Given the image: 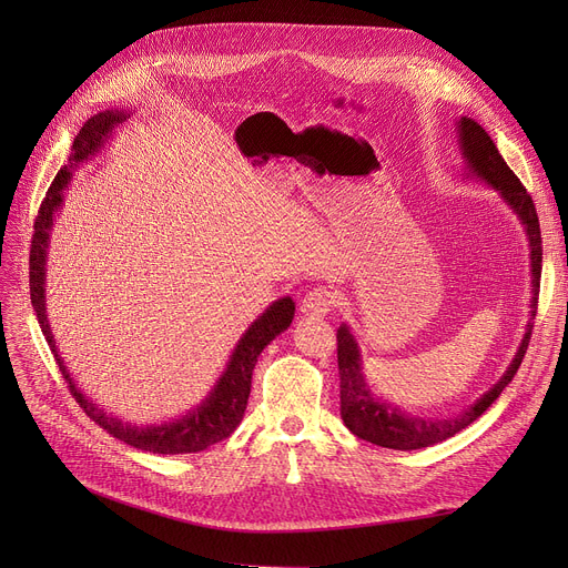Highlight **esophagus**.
<instances>
[{
  "label": "esophagus",
  "instance_id": "1",
  "mask_svg": "<svg viewBox=\"0 0 568 568\" xmlns=\"http://www.w3.org/2000/svg\"><path fill=\"white\" fill-rule=\"evenodd\" d=\"M334 304H336V296H334L332 290L313 287V290H308L304 294V300L300 304V311L304 315H308V317H324V315L332 313Z\"/></svg>",
  "mask_w": 568,
  "mask_h": 568
}]
</instances>
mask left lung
<instances>
[{
	"label": "left lung",
	"instance_id": "1",
	"mask_svg": "<svg viewBox=\"0 0 568 568\" xmlns=\"http://www.w3.org/2000/svg\"><path fill=\"white\" fill-rule=\"evenodd\" d=\"M458 142L463 149V156L467 161V168L474 176L484 179L490 184L504 202L509 204L518 219L525 225L527 239H529V260H531V320L536 315V306H539V285H541V227L539 216H536V206L527 189L520 184V179L514 174V170L506 165L501 154L497 152L495 142L490 135L474 122L469 116L458 119ZM527 322V332L523 336V343L516 352V359L506 368L501 379L486 392L474 405L463 409L456 416H446V419H422V416H409L400 409L377 400L362 373V354L359 345H356L349 326H338V375H341V416L345 426L356 435L371 444L386 446V449L396 452H412L424 449V446H433L437 442H444L474 424L479 416L499 398V394L506 389V384L514 379L518 373L523 356L527 352L534 322Z\"/></svg>",
	"mask_w": 568,
	"mask_h": 568
}]
</instances>
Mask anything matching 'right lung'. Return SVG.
<instances>
[{
  "label": "right lung",
  "mask_w": 568,
  "mask_h": 568,
  "mask_svg": "<svg viewBox=\"0 0 568 568\" xmlns=\"http://www.w3.org/2000/svg\"><path fill=\"white\" fill-rule=\"evenodd\" d=\"M126 112L122 110H105L94 114L80 133L73 140V152L69 159V165L57 172L54 182L50 184L41 206H39V216L34 221V234H32V251H29V292H32V306L37 311L41 332L54 354L57 366L62 371L64 379L69 382V392L73 398L80 403L84 414L89 419H94L103 430H108L112 437L122 439L129 446H135L140 452H152V454H197L204 452L206 446H212L234 433V428L242 424L244 412L248 405V394H251V379H253V368L257 364V356L262 349L272 343L281 332H285L292 324L294 317V302L290 296H283V300L274 302L268 306L251 326L248 332L242 336V341L236 343L227 368L214 384L212 394L204 398L202 405H197L193 412H189L182 419H176L172 424H161V426H131L124 424L122 419H114L112 414H105L99 409L92 400H87L84 394L78 389L73 377L69 375L62 356L57 352L54 338L50 322L45 315V257H48V242H50V227L52 219L59 206H62V191L69 186L73 168L89 156H94L99 152L103 140L112 133L116 124H122Z\"/></svg>",
  "instance_id": "right-lung-1"
}]
</instances>
